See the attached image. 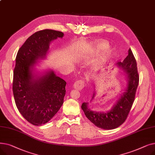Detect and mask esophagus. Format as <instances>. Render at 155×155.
Wrapping results in <instances>:
<instances>
[{
	"instance_id": "1",
	"label": "esophagus",
	"mask_w": 155,
	"mask_h": 155,
	"mask_svg": "<svg viewBox=\"0 0 155 155\" xmlns=\"http://www.w3.org/2000/svg\"><path fill=\"white\" fill-rule=\"evenodd\" d=\"M85 86V82L82 80H79L75 82L74 85H73V88L77 90H82Z\"/></svg>"
}]
</instances>
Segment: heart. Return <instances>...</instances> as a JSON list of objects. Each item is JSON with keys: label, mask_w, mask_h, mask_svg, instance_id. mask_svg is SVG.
<instances>
[{"label": "heart", "mask_w": 155, "mask_h": 155, "mask_svg": "<svg viewBox=\"0 0 155 155\" xmlns=\"http://www.w3.org/2000/svg\"><path fill=\"white\" fill-rule=\"evenodd\" d=\"M108 46H109L108 43L107 42H105V41L99 42L98 44L97 45V48L99 50H105V49L107 48Z\"/></svg>", "instance_id": "b5f03b06"}]
</instances>
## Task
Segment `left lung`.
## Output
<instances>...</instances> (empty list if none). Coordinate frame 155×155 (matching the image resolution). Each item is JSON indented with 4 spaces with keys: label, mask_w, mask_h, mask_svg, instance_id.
Segmentation results:
<instances>
[{
    "label": "left lung",
    "mask_w": 155,
    "mask_h": 155,
    "mask_svg": "<svg viewBox=\"0 0 155 155\" xmlns=\"http://www.w3.org/2000/svg\"><path fill=\"white\" fill-rule=\"evenodd\" d=\"M119 67L127 73L128 84L126 92L119 98L112 109L107 112L92 111L88 108V103L84 102L82 109L85 115L94 125L104 129H116L123 124L126 120L134 101L137 88L139 84L137 63L131 49L123 62H118ZM94 94L92 97L94 98Z\"/></svg>",
    "instance_id": "obj_1"
}]
</instances>
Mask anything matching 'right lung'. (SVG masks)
<instances>
[{
	"label": "right lung",
	"mask_w": 155,
	"mask_h": 155,
	"mask_svg": "<svg viewBox=\"0 0 155 155\" xmlns=\"http://www.w3.org/2000/svg\"><path fill=\"white\" fill-rule=\"evenodd\" d=\"M63 36L62 32L52 29L37 31L16 56L12 84L15 105L24 119L35 126L48 123L59 110L67 82L53 71L35 78L31 68L37 60L45 58L52 40Z\"/></svg>",
	"instance_id": "obj_1"
}]
</instances>
